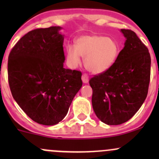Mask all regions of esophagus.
I'll list each match as a JSON object with an SVG mask.
<instances>
[{
  "mask_svg": "<svg viewBox=\"0 0 159 159\" xmlns=\"http://www.w3.org/2000/svg\"><path fill=\"white\" fill-rule=\"evenodd\" d=\"M81 79H82L83 83H88L89 81V77L87 74H83L82 77H81Z\"/></svg>",
  "mask_w": 159,
  "mask_h": 159,
  "instance_id": "obj_1",
  "label": "esophagus"
}]
</instances>
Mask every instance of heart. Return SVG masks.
I'll use <instances>...</instances> for the list:
<instances>
[{"label": "heart", "mask_w": 159, "mask_h": 159, "mask_svg": "<svg viewBox=\"0 0 159 159\" xmlns=\"http://www.w3.org/2000/svg\"><path fill=\"white\" fill-rule=\"evenodd\" d=\"M118 51V44L113 38L101 35H84L75 41V46H67V62L75 68L79 65L82 57L84 58V66L90 72L101 74L115 64Z\"/></svg>", "instance_id": "b5f03b06"}]
</instances>
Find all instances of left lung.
Here are the masks:
<instances>
[{
	"instance_id": "1",
	"label": "left lung",
	"mask_w": 159,
	"mask_h": 159,
	"mask_svg": "<svg viewBox=\"0 0 159 159\" xmlns=\"http://www.w3.org/2000/svg\"><path fill=\"white\" fill-rule=\"evenodd\" d=\"M121 31L126 41L115 64L89 81L94 113L109 125H121L134 116L146 98L150 81L148 48L133 30Z\"/></svg>"
}]
</instances>
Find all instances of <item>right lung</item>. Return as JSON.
Masks as SVG:
<instances>
[{"mask_svg":"<svg viewBox=\"0 0 159 159\" xmlns=\"http://www.w3.org/2000/svg\"><path fill=\"white\" fill-rule=\"evenodd\" d=\"M61 27L32 30L11 49L8 83L13 98L38 124L54 125L68 113L82 86L81 72L65 69Z\"/></svg>","mask_w":159,"mask_h":159,"instance_id":"add662e5","label":"right lung"}]
</instances>
